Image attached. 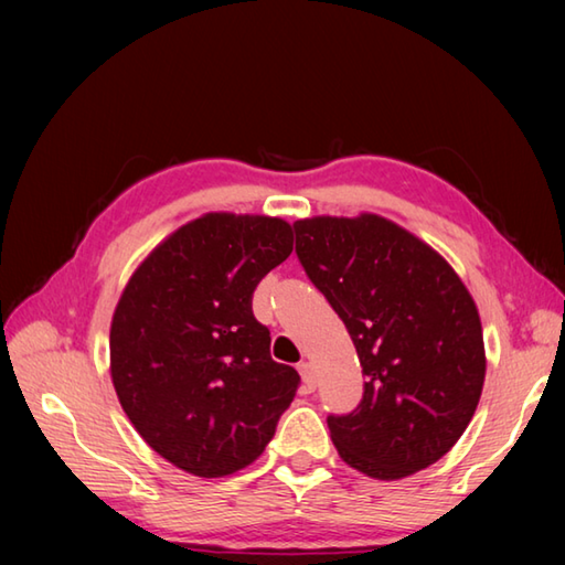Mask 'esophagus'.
Listing matches in <instances>:
<instances>
[{
  "label": "esophagus",
  "mask_w": 565,
  "mask_h": 565,
  "mask_svg": "<svg viewBox=\"0 0 565 565\" xmlns=\"http://www.w3.org/2000/svg\"><path fill=\"white\" fill-rule=\"evenodd\" d=\"M298 371H300V377H303L306 392H312L315 387H318V375H315V369H312L310 361H300Z\"/></svg>",
  "instance_id": "1"
}]
</instances>
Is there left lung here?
<instances>
[{"mask_svg":"<svg viewBox=\"0 0 565 565\" xmlns=\"http://www.w3.org/2000/svg\"><path fill=\"white\" fill-rule=\"evenodd\" d=\"M296 255L344 320L365 375L363 399L327 426L347 465L402 479L460 440L481 397L487 356L475 300L436 250L397 223L303 218Z\"/></svg>","mask_w":565,"mask_h":565,"instance_id":"1","label":"left lung"}]
</instances>
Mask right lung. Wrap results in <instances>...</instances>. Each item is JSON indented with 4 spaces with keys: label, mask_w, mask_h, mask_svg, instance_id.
Segmentation results:
<instances>
[{
    "label": "right lung",
    "mask_w": 565,
    "mask_h": 565,
    "mask_svg": "<svg viewBox=\"0 0 565 565\" xmlns=\"http://www.w3.org/2000/svg\"><path fill=\"white\" fill-rule=\"evenodd\" d=\"M291 226L206 214L129 279L110 327L113 385L129 422L168 462L226 477L255 462L300 375L271 361L253 294L291 255Z\"/></svg>",
    "instance_id": "right-lung-1"
}]
</instances>
